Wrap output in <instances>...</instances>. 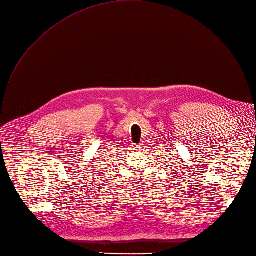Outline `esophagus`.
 Instances as JSON below:
<instances>
[{
	"mask_svg": "<svg viewBox=\"0 0 256 256\" xmlns=\"http://www.w3.org/2000/svg\"><path fill=\"white\" fill-rule=\"evenodd\" d=\"M134 147H138V146H136V145H134Z\"/></svg>",
	"mask_w": 256,
	"mask_h": 256,
	"instance_id": "34e87169",
	"label": "esophagus"
}]
</instances>
